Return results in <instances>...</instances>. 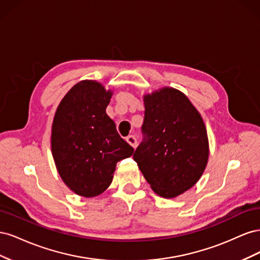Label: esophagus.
Returning a JSON list of instances; mask_svg holds the SVG:
<instances>
[{
    "instance_id": "1",
    "label": "esophagus",
    "mask_w": 260,
    "mask_h": 260,
    "mask_svg": "<svg viewBox=\"0 0 260 260\" xmlns=\"http://www.w3.org/2000/svg\"><path fill=\"white\" fill-rule=\"evenodd\" d=\"M125 141H127V142L132 146V147H137V139H136V137L135 136H129V137H127V139H125Z\"/></svg>"
}]
</instances>
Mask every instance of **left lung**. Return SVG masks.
Returning a JSON list of instances; mask_svg holds the SVG:
<instances>
[{
    "label": "left lung",
    "mask_w": 260,
    "mask_h": 260,
    "mask_svg": "<svg viewBox=\"0 0 260 260\" xmlns=\"http://www.w3.org/2000/svg\"><path fill=\"white\" fill-rule=\"evenodd\" d=\"M143 141L133 159L165 199L191 188L206 168L209 148L205 123L182 92L162 88L144 95Z\"/></svg>",
    "instance_id": "obj_1"
}]
</instances>
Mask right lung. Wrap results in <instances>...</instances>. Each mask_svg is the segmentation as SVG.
<instances>
[{"label": "right lung", "mask_w": 260, "mask_h": 260, "mask_svg": "<svg viewBox=\"0 0 260 260\" xmlns=\"http://www.w3.org/2000/svg\"><path fill=\"white\" fill-rule=\"evenodd\" d=\"M112 91L100 82H78L55 113L51 146L64 183L76 194L94 198L111 185L116 164L135 149L118 135L106 114Z\"/></svg>", "instance_id": "1"}]
</instances>
